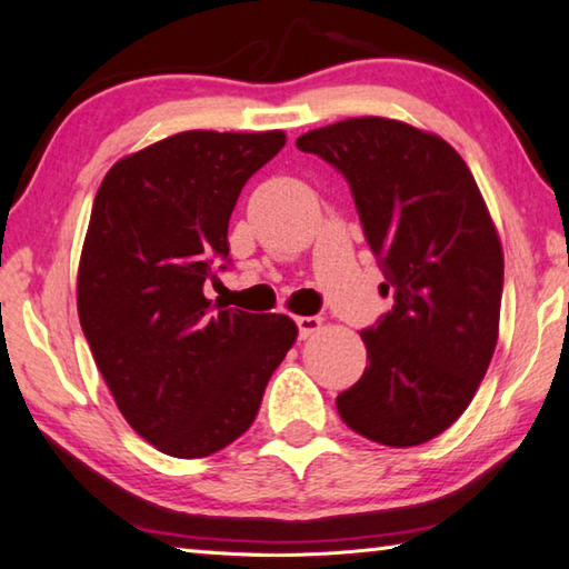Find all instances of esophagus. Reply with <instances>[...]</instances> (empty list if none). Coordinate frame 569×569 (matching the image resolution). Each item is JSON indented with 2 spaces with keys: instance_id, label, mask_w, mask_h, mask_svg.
I'll return each mask as SVG.
<instances>
[{
  "instance_id": "obj_1",
  "label": "esophagus",
  "mask_w": 569,
  "mask_h": 569,
  "mask_svg": "<svg viewBox=\"0 0 569 569\" xmlns=\"http://www.w3.org/2000/svg\"><path fill=\"white\" fill-rule=\"evenodd\" d=\"M321 323H323V319H319V316H298L296 319L298 336H301V339H308V336L321 329Z\"/></svg>"
}]
</instances>
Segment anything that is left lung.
<instances>
[{
	"instance_id": "8db88e82",
	"label": "left lung",
	"mask_w": 569,
	"mask_h": 569,
	"mask_svg": "<svg viewBox=\"0 0 569 569\" xmlns=\"http://www.w3.org/2000/svg\"><path fill=\"white\" fill-rule=\"evenodd\" d=\"M296 146L349 182L393 296L361 331L369 366L336 409L379 445H423L465 413L497 346L505 256L485 198L449 142L399 120L349 118Z\"/></svg>"
}]
</instances>
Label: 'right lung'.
I'll return each instance as SVG.
<instances>
[{
    "mask_svg": "<svg viewBox=\"0 0 569 569\" xmlns=\"http://www.w3.org/2000/svg\"><path fill=\"white\" fill-rule=\"evenodd\" d=\"M283 146L281 130L178 132L114 162L94 196L77 313L122 417L162 455L208 457L248 431L298 336L283 313L203 293L240 190Z\"/></svg>",
    "mask_w": 569,
    "mask_h": 569,
    "instance_id": "right-lung-1",
    "label": "right lung"
}]
</instances>
